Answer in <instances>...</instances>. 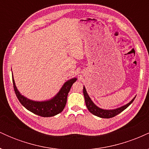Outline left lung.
<instances>
[{
    "instance_id": "1",
    "label": "left lung",
    "mask_w": 149,
    "mask_h": 149,
    "mask_svg": "<svg viewBox=\"0 0 149 149\" xmlns=\"http://www.w3.org/2000/svg\"><path fill=\"white\" fill-rule=\"evenodd\" d=\"M83 95H84L85 97V104H86V107L88 108L89 111L93 114V115L98 116V117L100 118H113L114 117V116H117L118 114L120 113L123 111L125 109H127V108L132 103L133 101L134 100L135 97H134L129 103L126 104L125 105L123 106V107L117 108V109H103L97 107V106L95 105V104L92 102L91 99H90V96L88 95V92L86 91V89H85V86H83Z\"/></svg>"
}]
</instances>
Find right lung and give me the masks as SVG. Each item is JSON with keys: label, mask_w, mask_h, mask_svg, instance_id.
<instances>
[{"label": "right lung", "mask_w": 149, "mask_h": 149, "mask_svg": "<svg viewBox=\"0 0 149 149\" xmlns=\"http://www.w3.org/2000/svg\"><path fill=\"white\" fill-rule=\"evenodd\" d=\"M77 78H73L65 82L57 95L50 100L41 101H33L28 99L20 93L17 88L13 74V83L16 96L23 107L27 110L42 117H52L54 116L64 110L67 100L68 94L71 90L73 83Z\"/></svg>", "instance_id": "1"}]
</instances>
